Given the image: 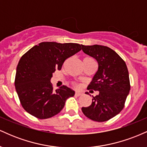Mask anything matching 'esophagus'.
Masks as SVG:
<instances>
[{"label": "esophagus", "mask_w": 147, "mask_h": 147, "mask_svg": "<svg viewBox=\"0 0 147 147\" xmlns=\"http://www.w3.org/2000/svg\"><path fill=\"white\" fill-rule=\"evenodd\" d=\"M75 96H80V95H82V93H81V92H76L75 93Z\"/></svg>", "instance_id": "34e87169"}]
</instances>
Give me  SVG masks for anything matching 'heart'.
Here are the masks:
<instances>
[{"label":"heart","instance_id":"1","mask_svg":"<svg viewBox=\"0 0 147 147\" xmlns=\"http://www.w3.org/2000/svg\"><path fill=\"white\" fill-rule=\"evenodd\" d=\"M92 61H95L93 60V59L91 58V57H84V59H83V63H88V62H92ZM74 86H75V87L79 86L77 84H74Z\"/></svg>","mask_w":147,"mask_h":147}]
</instances>
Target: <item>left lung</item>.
Segmentation results:
<instances>
[{
  "mask_svg": "<svg viewBox=\"0 0 147 147\" xmlns=\"http://www.w3.org/2000/svg\"><path fill=\"white\" fill-rule=\"evenodd\" d=\"M82 46L84 53L95 58L99 65L88 90L99 92L98 95L92 96L90 106L82 107V112L92 120L106 122L119 113L124 107L131 88L127 66L119 55L109 47Z\"/></svg>",
  "mask_w": 147,
  "mask_h": 147,
  "instance_id": "obj_1",
  "label": "left lung"
}]
</instances>
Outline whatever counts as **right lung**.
I'll return each instance as SVG.
<instances>
[{"label":"right lung","mask_w":147,"mask_h":147,"mask_svg":"<svg viewBox=\"0 0 147 147\" xmlns=\"http://www.w3.org/2000/svg\"><path fill=\"white\" fill-rule=\"evenodd\" d=\"M82 50L78 43L42 42L21 57L15 77V88L22 106L38 119L58 114L75 91L66 86L54 90L50 79L67 59Z\"/></svg>","instance_id":"obj_1"}]
</instances>
